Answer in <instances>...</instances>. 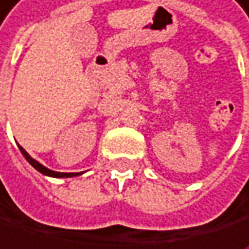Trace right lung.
<instances>
[{
  "label": "right lung",
  "instance_id": "1",
  "mask_svg": "<svg viewBox=\"0 0 249 249\" xmlns=\"http://www.w3.org/2000/svg\"><path fill=\"white\" fill-rule=\"evenodd\" d=\"M18 149H19V152L23 153V156L26 158V161L31 164V166L34 167V169H37L40 174H43V175H48V177H52V178H71V177H79V175H82L83 172H77V174H63V172H54V170H51V169H48V167H45L43 164H40L37 160H34L32 156L27 153L21 145H18Z\"/></svg>",
  "mask_w": 249,
  "mask_h": 249
}]
</instances>
